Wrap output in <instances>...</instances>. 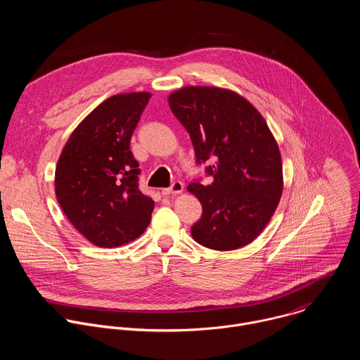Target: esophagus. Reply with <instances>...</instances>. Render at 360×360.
Listing matches in <instances>:
<instances>
[{"label": "esophagus", "mask_w": 360, "mask_h": 360, "mask_svg": "<svg viewBox=\"0 0 360 360\" xmlns=\"http://www.w3.org/2000/svg\"><path fill=\"white\" fill-rule=\"evenodd\" d=\"M182 191H184V184L181 181H175L169 188L162 189V195L174 196V195H179Z\"/></svg>", "instance_id": "34e87169"}]
</instances>
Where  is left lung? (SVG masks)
Here are the masks:
<instances>
[{"mask_svg":"<svg viewBox=\"0 0 360 360\" xmlns=\"http://www.w3.org/2000/svg\"><path fill=\"white\" fill-rule=\"evenodd\" d=\"M171 111L188 131L196 164L214 179L188 191L202 205L192 238L215 250L250 243L275 214L283 189L279 146L249 101L218 86H185L168 96Z\"/></svg>","mask_w":360,"mask_h":360,"instance_id":"obj_1","label":"left lung"}]
</instances>
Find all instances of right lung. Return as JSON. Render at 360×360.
<instances>
[{"instance_id": "obj_1", "label": "right lung", "mask_w": 360, "mask_h": 360, "mask_svg": "<svg viewBox=\"0 0 360 360\" xmlns=\"http://www.w3.org/2000/svg\"><path fill=\"white\" fill-rule=\"evenodd\" d=\"M149 92L110 96L74 129L57 168L56 195L74 228L99 248H117L148 228L153 202L138 188L129 149Z\"/></svg>"}]
</instances>
